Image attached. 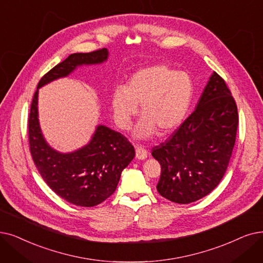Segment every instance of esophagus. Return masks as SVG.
Here are the masks:
<instances>
[{"label":"esophagus","instance_id":"obj_1","mask_svg":"<svg viewBox=\"0 0 263 263\" xmlns=\"http://www.w3.org/2000/svg\"><path fill=\"white\" fill-rule=\"evenodd\" d=\"M135 157L139 160H145L147 158V151L142 146H138L135 148Z\"/></svg>","mask_w":263,"mask_h":263}]
</instances>
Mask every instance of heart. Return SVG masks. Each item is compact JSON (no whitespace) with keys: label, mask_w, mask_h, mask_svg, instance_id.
<instances>
[{"label":"heart","mask_w":263,"mask_h":263,"mask_svg":"<svg viewBox=\"0 0 263 263\" xmlns=\"http://www.w3.org/2000/svg\"><path fill=\"white\" fill-rule=\"evenodd\" d=\"M195 98V83L186 71L166 64H153L136 70L124 86L111 90L109 101L117 127L129 130L139 114L143 116L134 130L136 139H149L157 131L166 135L186 118Z\"/></svg>","instance_id":"b5f03b06"}]
</instances>
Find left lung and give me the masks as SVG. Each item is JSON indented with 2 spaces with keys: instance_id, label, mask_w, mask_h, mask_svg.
Instances as JSON below:
<instances>
[{
  "instance_id": "8db88e82",
  "label": "left lung",
  "mask_w": 263,
  "mask_h": 263,
  "mask_svg": "<svg viewBox=\"0 0 263 263\" xmlns=\"http://www.w3.org/2000/svg\"><path fill=\"white\" fill-rule=\"evenodd\" d=\"M237 123L235 101L214 72L196 109L164 143L153 148L152 155L161 165L160 195L188 204L211 193L229 165Z\"/></svg>"
}]
</instances>
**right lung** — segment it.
<instances>
[{"mask_svg": "<svg viewBox=\"0 0 263 263\" xmlns=\"http://www.w3.org/2000/svg\"><path fill=\"white\" fill-rule=\"evenodd\" d=\"M107 59L106 48L70 54L42 77L31 104L29 143L34 164L52 191L77 206H96L115 192L121 172L135 156L134 147L119 132L99 124L89 143L79 149H53L45 140L39 121V89L68 76L78 66L101 64Z\"/></svg>", "mask_w": 263, "mask_h": 263, "instance_id": "1", "label": "right lung"}]
</instances>
